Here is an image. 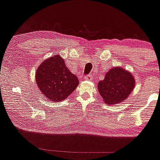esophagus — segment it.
Returning <instances> with one entry per match:
<instances>
[{
  "instance_id": "esophagus-1",
  "label": "esophagus",
  "mask_w": 160,
  "mask_h": 160,
  "mask_svg": "<svg viewBox=\"0 0 160 160\" xmlns=\"http://www.w3.org/2000/svg\"><path fill=\"white\" fill-rule=\"evenodd\" d=\"M84 78L86 79V80H92V75H91V74H88V75L85 76Z\"/></svg>"
}]
</instances>
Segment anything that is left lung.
<instances>
[{
    "label": "left lung",
    "mask_w": 160,
    "mask_h": 160,
    "mask_svg": "<svg viewBox=\"0 0 160 160\" xmlns=\"http://www.w3.org/2000/svg\"><path fill=\"white\" fill-rule=\"evenodd\" d=\"M135 79L130 72L121 67H113L98 83L100 95L107 105H115L125 100L135 87Z\"/></svg>",
    "instance_id": "left-lung-1"
}]
</instances>
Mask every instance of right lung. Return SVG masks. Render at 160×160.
I'll return each instance as SVG.
<instances>
[{
  "mask_svg": "<svg viewBox=\"0 0 160 160\" xmlns=\"http://www.w3.org/2000/svg\"><path fill=\"white\" fill-rule=\"evenodd\" d=\"M36 80L44 95L51 101H61L75 90L77 77L69 72L59 55L47 59L37 70Z\"/></svg>",
  "mask_w": 160,
  "mask_h": 160,
  "instance_id": "right-lung-1",
  "label": "right lung"
}]
</instances>
